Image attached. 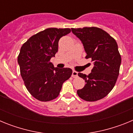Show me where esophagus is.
I'll return each instance as SVG.
<instances>
[{"mask_svg": "<svg viewBox=\"0 0 133 133\" xmlns=\"http://www.w3.org/2000/svg\"><path fill=\"white\" fill-rule=\"evenodd\" d=\"M78 77V72L77 71H72V77L73 78H76V77Z\"/></svg>", "mask_w": 133, "mask_h": 133, "instance_id": "1", "label": "esophagus"}]
</instances>
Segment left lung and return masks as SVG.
I'll use <instances>...</instances> for the list:
<instances>
[{
    "mask_svg": "<svg viewBox=\"0 0 133 133\" xmlns=\"http://www.w3.org/2000/svg\"><path fill=\"white\" fill-rule=\"evenodd\" d=\"M71 29L83 43L87 53L85 58H91L94 63L89 75L78 74L86 84L77 90V95L86 101H97L112 90L118 78L121 63L118 45L115 38L98 27Z\"/></svg>",
    "mask_w": 133,
    "mask_h": 133,
    "instance_id": "8db88e82",
    "label": "left lung"
}]
</instances>
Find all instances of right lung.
I'll return each instance as SVG.
<instances>
[{
  "label": "right lung",
  "instance_id": "right-lung-1",
  "mask_svg": "<svg viewBox=\"0 0 133 133\" xmlns=\"http://www.w3.org/2000/svg\"><path fill=\"white\" fill-rule=\"evenodd\" d=\"M70 31L49 28L32 36L21 46L18 56L21 77L28 91L40 101L56 98L63 83L72 75L70 69L55 68L50 61L58 52L60 38Z\"/></svg>",
  "mask_w": 133,
  "mask_h": 133
}]
</instances>
